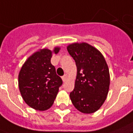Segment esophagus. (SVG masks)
I'll list each match as a JSON object with an SVG mask.
<instances>
[{"label":"esophagus","instance_id":"34e87169","mask_svg":"<svg viewBox=\"0 0 133 133\" xmlns=\"http://www.w3.org/2000/svg\"><path fill=\"white\" fill-rule=\"evenodd\" d=\"M67 78H68V75H67V74H65V75L62 77V79H63V81L64 82L66 81Z\"/></svg>","mask_w":133,"mask_h":133}]
</instances>
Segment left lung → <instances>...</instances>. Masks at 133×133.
Masks as SVG:
<instances>
[{
  "instance_id": "1",
  "label": "left lung",
  "mask_w": 133,
  "mask_h": 133,
  "mask_svg": "<svg viewBox=\"0 0 133 133\" xmlns=\"http://www.w3.org/2000/svg\"><path fill=\"white\" fill-rule=\"evenodd\" d=\"M67 50L77 67L75 88L70 98L78 111L94 113L102 107L108 94V65L102 54L86 42L70 44Z\"/></svg>"
}]
</instances>
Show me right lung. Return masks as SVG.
<instances>
[{"label": "right lung", "mask_w": 133, "mask_h": 133, "mask_svg": "<svg viewBox=\"0 0 133 133\" xmlns=\"http://www.w3.org/2000/svg\"><path fill=\"white\" fill-rule=\"evenodd\" d=\"M60 47L53 51L42 49L28 58L18 74V87L24 102L31 108L44 111L50 108L56 98L63 81L51 64L52 53L57 54Z\"/></svg>", "instance_id": "1"}]
</instances>
